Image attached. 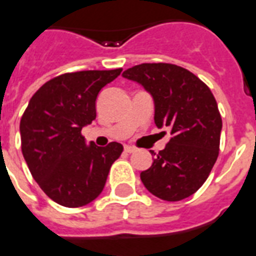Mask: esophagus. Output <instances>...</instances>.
Returning <instances> with one entry per match:
<instances>
[{
    "label": "esophagus",
    "mask_w": 256,
    "mask_h": 256,
    "mask_svg": "<svg viewBox=\"0 0 256 256\" xmlns=\"http://www.w3.org/2000/svg\"><path fill=\"white\" fill-rule=\"evenodd\" d=\"M124 150H126V154H134V152H136V148L132 146H124Z\"/></svg>",
    "instance_id": "esophagus-1"
}]
</instances>
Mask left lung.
Masks as SVG:
<instances>
[{"instance_id": "8db88e82", "label": "left lung", "mask_w": 256, "mask_h": 256, "mask_svg": "<svg viewBox=\"0 0 256 256\" xmlns=\"http://www.w3.org/2000/svg\"><path fill=\"white\" fill-rule=\"evenodd\" d=\"M122 77L140 84L155 102V124L172 138L154 163L140 174L159 199L179 202L195 194L208 178L219 155L222 118L212 92L187 69L174 64H140Z\"/></svg>"}]
</instances>
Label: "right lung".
<instances>
[{
    "label": "right lung",
    "mask_w": 256,
    "mask_h": 256,
    "mask_svg": "<svg viewBox=\"0 0 256 256\" xmlns=\"http://www.w3.org/2000/svg\"><path fill=\"white\" fill-rule=\"evenodd\" d=\"M122 70H81L54 77L33 94L21 118V150L29 171L41 190L64 207H82L96 199L110 166L122 155L120 142L86 146L81 134L96 118L98 92Z\"/></svg>",
    "instance_id": "right-lung-1"
}]
</instances>
